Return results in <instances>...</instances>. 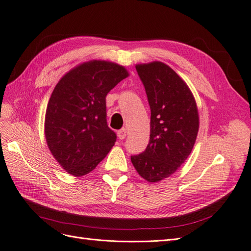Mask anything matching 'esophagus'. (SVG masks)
<instances>
[{
  "mask_svg": "<svg viewBox=\"0 0 251 251\" xmlns=\"http://www.w3.org/2000/svg\"><path fill=\"white\" fill-rule=\"evenodd\" d=\"M117 136L120 140H124L126 137V128H123L120 129V131L117 132Z\"/></svg>",
  "mask_w": 251,
  "mask_h": 251,
  "instance_id": "obj_1",
  "label": "esophagus"
}]
</instances>
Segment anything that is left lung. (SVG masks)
Masks as SVG:
<instances>
[{"label": "left lung", "instance_id": "obj_1", "mask_svg": "<svg viewBox=\"0 0 251 251\" xmlns=\"http://www.w3.org/2000/svg\"><path fill=\"white\" fill-rule=\"evenodd\" d=\"M136 70L151 117L145 151L131 160L140 176L154 183L174 174L192 152L199 132V111L186 82L165 63L137 64Z\"/></svg>", "mask_w": 251, "mask_h": 251}]
</instances>
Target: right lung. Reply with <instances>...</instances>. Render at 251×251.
<instances>
[{
	"label": "right lung",
	"instance_id": "1",
	"mask_svg": "<svg viewBox=\"0 0 251 251\" xmlns=\"http://www.w3.org/2000/svg\"><path fill=\"white\" fill-rule=\"evenodd\" d=\"M127 70L116 63L92 59L77 65L57 82L47 104V146L67 173H91L114 146L116 135L106 120V96Z\"/></svg>",
	"mask_w": 251,
	"mask_h": 251
}]
</instances>
